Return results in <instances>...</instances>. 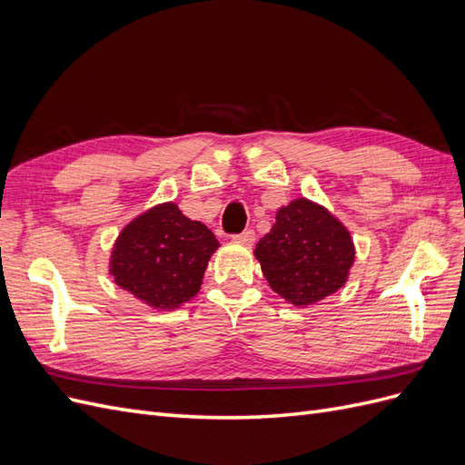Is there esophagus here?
Listing matches in <instances>:
<instances>
[{"label":"esophagus","instance_id":"obj_1","mask_svg":"<svg viewBox=\"0 0 465 465\" xmlns=\"http://www.w3.org/2000/svg\"><path fill=\"white\" fill-rule=\"evenodd\" d=\"M232 241L234 242H241V244H246V246H250V244H254V241H256V232L254 231H242L241 234H234L232 236Z\"/></svg>","mask_w":465,"mask_h":465}]
</instances>
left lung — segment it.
Returning a JSON list of instances; mask_svg holds the SVG:
<instances>
[{
	"label": "left lung",
	"mask_w": 465,
	"mask_h": 465,
	"mask_svg": "<svg viewBox=\"0 0 465 465\" xmlns=\"http://www.w3.org/2000/svg\"><path fill=\"white\" fill-rule=\"evenodd\" d=\"M254 254L277 294L294 306H308L345 285L355 246L330 211L299 198L277 211Z\"/></svg>",
	"instance_id": "left-lung-1"
}]
</instances>
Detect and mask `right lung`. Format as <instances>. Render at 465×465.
Listing matches in <instances>:
<instances>
[{
	"label": "right lung",
	"mask_w": 465,
	"mask_h": 465,
	"mask_svg": "<svg viewBox=\"0 0 465 465\" xmlns=\"http://www.w3.org/2000/svg\"><path fill=\"white\" fill-rule=\"evenodd\" d=\"M219 248L203 223L188 219L174 203L145 211L125 227L112 250L116 285L161 311L188 302L202 287L207 262Z\"/></svg>",
	"instance_id": "add662e5"
}]
</instances>
